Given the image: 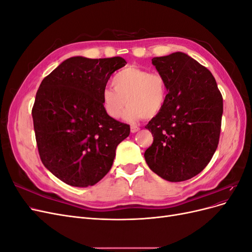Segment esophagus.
Wrapping results in <instances>:
<instances>
[{
    "label": "esophagus",
    "mask_w": 252,
    "mask_h": 252,
    "mask_svg": "<svg viewBox=\"0 0 252 252\" xmlns=\"http://www.w3.org/2000/svg\"><path fill=\"white\" fill-rule=\"evenodd\" d=\"M139 130H140V127H139V126H136V125H131V126H130V131H131L132 133L138 132Z\"/></svg>",
    "instance_id": "esophagus-1"
}]
</instances>
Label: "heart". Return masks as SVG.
<instances>
[{
	"mask_svg": "<svg viewBox=\"0 0 252 252\" xmlns=\"http://www.w3.org/2000/svg\"><path fill=\"white\" fill-rule=\"evenodd\" d=\"M112 88L102 90L101 102L107 116L118 120L128 107L124 118L135 122L145 117L154 118L164 107L167 87L158 73H151L136 66H128L114 74Z\"/></svg>",
	"mask_w": 252,
	"mask_h": 252,
	"instance_id": "heart-1",
	"label": "heart"
}]
</instances>
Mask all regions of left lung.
<instances>
[{"instance_id":"left-lung-1","label":"left lung","mask_w":252,"mask_h":252,"mask_svg":"<svg viewBox=\"0 0 252 252\" xmlns=\"http://www.w3.org/2000/svg\"><path fill=\"white\" fill-rule=\"evenodd\" d=\"M168 94L163 109L145 128L154 143L144 157L149 168L169 182L195 177L218 148L223 97L207 68L183 52L152 59Z\"/></svg>"}]
</instances>
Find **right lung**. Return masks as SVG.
I'll use <instances>...</instances> for the list:
<instances>
[{
	"mask_svg": "<svg viewBox=\"0 0 252 252\" xmlns=\"http://www.w3.org/2000/svg\"><path fill=\"white\" fill-rule=\"evenodd\" d=\"M121 57L65 60L44 78L32 107L41 161L74 187L93 186L110 170L118 145L130 133L127 124L103 109L102 90L124 67Z\"/></svg>",
	"mask_w": 252,
	"mask_h": 252,
	"instance_id": "1",
	"label": "right lung"
}]
</instances>
